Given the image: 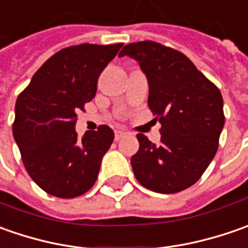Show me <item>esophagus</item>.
<instances>
[{
    "mask_svg": "<svg viewBox=\"0 0 248 248\" xmlns=\"http://www.w3.org/2000/svg\"><path fill=\"white\" fill-rule=\"evenodd\" d=\"M125 135H127V134H125L124 131H116V132H114V139H116V140H120V139L124 138Z\"/></svg>",
    "mask_w": 248,
    "mask_h": 248,
    "instance_id": "1",
    "label": "esophagus"
}]
</instances>
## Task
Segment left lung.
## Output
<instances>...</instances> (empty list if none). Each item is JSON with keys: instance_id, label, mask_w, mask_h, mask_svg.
Instances as JSON below:
<instances>
[{"instance_id": "1", "label": "left lung", "mask_w": 248, "mask_h": 248, "mask_svg": "<svg viewBox=\"0 0 248 248\" xmlns=\"http://www.w3.org/2000/svg\"><path fill=\"white\" fill-rule=\"evenodd\" d=\"M120 58L137 61L149 84V109L161 124V143L138 134L131 157L135 178L157 193L192 186L214 158L224 128V100L184 53L153 41L125 45Z\"/></svg>"}]
</instances>
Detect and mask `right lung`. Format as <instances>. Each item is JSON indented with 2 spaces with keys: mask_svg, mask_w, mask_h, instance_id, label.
Returning a JSON list of instances; mask_svg holds the SVG:
<instances>
[{
  "mask_svg": "<svg viewBox=\"0 0 248 248\" xmlns=\"http://www.w3.org/2000/svg\"><path fill=\"white\" fill-rule=\"evenodd\" d=\"M123 44H81L51 56L15 106L14 138L34 182L49 195L73 199L93 186L114 139L100 125L77 138V111L95 98L100 73Z\"/></svg>",
  "mask_w": 248,
  "mask_h": 248,
  "instance_id": "right-lung-1",
  "label": "right lung"
}]
</instances>
